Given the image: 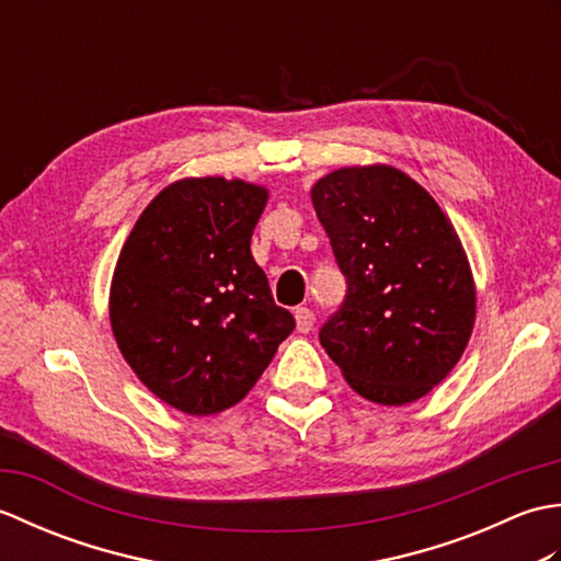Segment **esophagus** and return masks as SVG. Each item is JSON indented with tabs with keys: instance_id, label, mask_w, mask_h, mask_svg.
<instances>
[{
	"instance_id": "34e87169",
	"label": "esophagus",
	"mask_w": 561,
	"mask_h": 561,
	"mask_svg": "<svg viewBox=\"0 0 561 561\" xmlns=\"http://www.w3.org/2000/svg\"><path fill=\"white\" fill-rule=\"evenodd\" d=\"M294 318H296V330H299V332H304V335H306V332H311L313 330V311H311V308H296V311H294Z\"/></svg>"
}]
</instances>
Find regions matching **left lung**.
Segmentation results:
<instances>
[{
    "mask_svg": "<svg viewBox=\"0 0 561 561\" xmlns=\"http://www.w3.org/2000/svg\"><path fill=\"white\" fill-rule=\"evenodd\" d=\"M347 296L320 344L362 398L408 404L458 364L474 325V282L450 219L392 165H347L313 185Z\"/></svg>",
    "mask_w": 561,
    "mask_h": 561,
    "instance_id": "1",
    "label": "left lung"
}]
</instances>
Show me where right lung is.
Here are the masks:
<instances>
[{"instance_id": "right-lung-1", "label": "right lung", "mask_w": 561, "mask_h": 561, "mask_svg": "<svg viewBox=\"0 0 561 561\" xmlns=\"http://www.w3.org/2000/svg\"><path fill=\"white\" fill-rule=\"evenodd\" d=\"M265 205L262 185L183 178L149 202L117 257V347L153 396L185 414L241 402L296 325L250 253Z\"/></svg>"}]
</instances>
